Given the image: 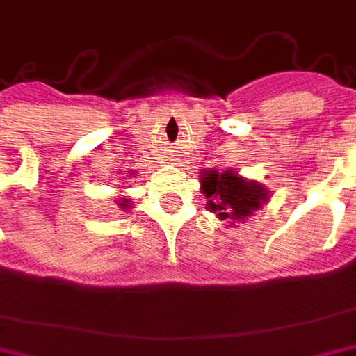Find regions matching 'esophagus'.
<instances>
[{"mask_svg": "<svg viewBox=\"0 0 356 356\" xmlns=\"http://www.w3.org/2000/svg\"><path fill=\"white\" fill-rule=\"evenodd\" d=\"M171 161L179 163L181 161V155H179V153H173V155H171Z\"/></svg>", "mask_w": 356, "mask_h": 356, "instance_id": "obj_1", "label": "esophagus"}]
</instances>
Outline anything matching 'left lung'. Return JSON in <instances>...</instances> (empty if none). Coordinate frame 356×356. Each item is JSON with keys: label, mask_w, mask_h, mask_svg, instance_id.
<instances>
[{"label": "left lung", "mask_w": 356, "mask_h": 356, "mask_svg": "<svg viewBox=\"0 0 356 356\" xmlns=\"http://www.w3.org/2000/svg\"><path fill=\"white\" fill-rule=\"evenodd\" d=\"M201 189L207 197V207L221 221H245L263 203L269 201V191L257 183L239 177L233 171H207L201 173Z\"/></svg>", "instance_id": "obj_1"}]
</instances>
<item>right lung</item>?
<instances>
[{"instance_id":"add662e5","label":"right lung","mask_w":356,"mask_h":356,"mask_svg":"<svg viewBox=\"0 0 356 356\" xmlns=\"http://www.w3.org/2000/svg\"><path fill=\"white\" fill-rule=\"evenodd\" d=\"M117 205H119V207L123 209V211H125V209H129V207H131V205H129V199H121V201H119V203H117Z\"/></svg>"}]
</instances>
